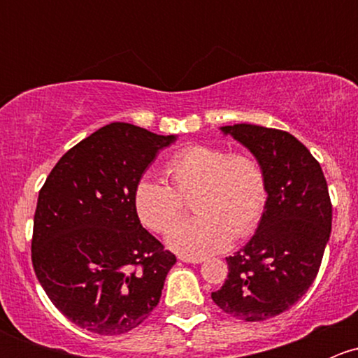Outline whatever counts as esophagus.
I'll use <instances>...</instances> for the list:
<instances>
[{"label": "esophagus", "instance_id": "obj_1", "mask_svg": "<svg viewBox=\"0 0 358 358\" xmlns=\"http://www.w3.org/2000/svg\"><path fill=\"white\" fill-rule=\"evenodd\" d=\"M180 259H182L183 263H194V265H196V263H201L202 262L201 258H190V256H180Z\"/></svg>", "mask_w": 358, "mask_h": 358}]
</instances>
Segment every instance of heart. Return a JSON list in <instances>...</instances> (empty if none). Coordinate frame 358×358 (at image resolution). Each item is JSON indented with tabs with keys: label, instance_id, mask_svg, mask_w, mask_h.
I'll return each instance as SVG.
<instances>
[{
	"label": "heart",
	"instance_id": "heart-1",
	"mask_svg": "<svg viewBox=\"0 0 358 358\" xmlns=\"http://www.w3.org/2000/svg\"><path fill=\"white\" fill-rule=\"evenodd\" d=\"M171 185L142 178L133 190V208L140 222L164 234L185 213L192 199L197 216L178 223L168 244L190 258L215 252L230 237L251 236L266 204V178L262 164L246 152H227L215 145H189L164 166Z\"/></svg>",
	"mask_w": 358,
	"mask_h": 358
}]
</instances>
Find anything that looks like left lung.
Segmentation results:
<instances>
[{
    "instance_id": "obj_1",
    "label": "left lung",
    "mask_w": 358,
    "mask_h": 358,
    "mask_svg": "<svg viewBox=\"0 0 358 358\" xmlns=\"http://www.w3.org/2000/svg\"><path fill=\"white\" fill-rule=\"evenodd\" d=\"M265 171V211L258 230L227 258L229 275L211 298L246 322L289 310L315 280L331 236L333 204L319 161L291 133L256 124L223 126Z\"/></svg>"
}]
</instances>
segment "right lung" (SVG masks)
I'll return each instance as SVG.
<instances>
[{"mask_svg": "<svg viewBox=\"0 0 358 358\" xmlns=\"http://www.w3.org/2000/svg\"><path fill=\"white\" fill-rule=\"evenodd\" d=\"M173 140L110 122L67 150L39 190L36 277L53 305L90 333H129L161 299L176 258L142 227L133 190Z\"/></svg>", "mask_w": 358, "mask_h": 358, "instance_id": "obj_1", "label": "right lung"}]
</instances>
